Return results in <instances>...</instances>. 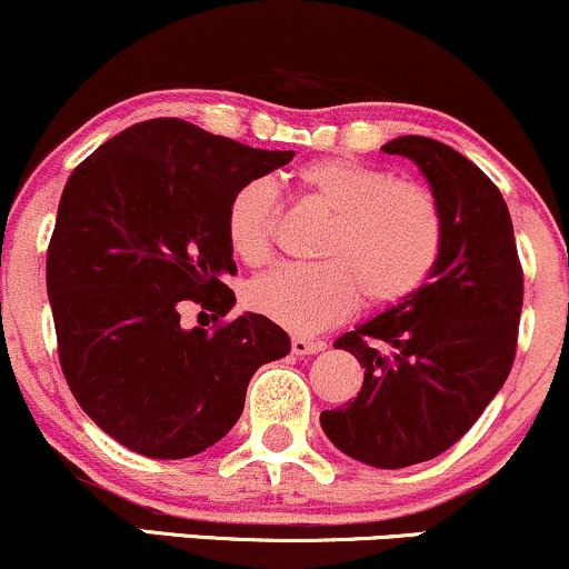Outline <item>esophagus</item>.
Listing matches in <instances>:
<instances>
[{
    "mask_svg": "<svg viewBox=\"0 0 569 569\" xmlns=\"http://www.w3.org/2000/svg\"><path fill=\"white\" fill-rule=\"evenodd\" d=\"M323 341H318V339H305V337H293L291 339V352L293 355H315V352H320L323 350Z\"/></svg>",
    "mask_w": 569,
    "mask_h": 569,
    "instance_id": "34e87169",
    "label": "esophagus"
}]
</instances>
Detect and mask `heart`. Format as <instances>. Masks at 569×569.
<instances>
[{
  "instance_id": "obj_1",
  "label": "heart",
  "mask_w": 569,
  "mask_h": 569,
  "mask_svg": "<svg viewBox=\"0 0 569 569\" xmlns=\"http://www.w3.org/2000/svg\"><path fill=\"white\" fill-rule=\"evenodd\" d=\"M307 203L326 211L318 264H280L249 286L251 310L315 333L350 318L360 297L397 305L429 283L445 249V222L423 184L350 159H320L297 172ZM280 222V193L267 177L232 190L224 232L246 264L270 259Z\"/></svg>"
}]
</instances>
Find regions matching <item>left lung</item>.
<instances>
[{
    "label": "left lung",
    "mask_w": 569,
    "mask_h": 569,
    "mask_svg": "<svg viewBox=\"0 0 569 569\" xmlns=\"http://www.w3.org/2000/svg\"><path fill=\"white\" fill-rule=\"evenodd\" d=\"M406 156L429 180L445 249L421 291L337 339L366 376L352 402L323 410L341 453L402 469L445 453L475 427L515 366L525 276L501 190L467 156L406 134Z\"/></svg>",
    "instance_id": "left-lung-1"
}]
</instances>
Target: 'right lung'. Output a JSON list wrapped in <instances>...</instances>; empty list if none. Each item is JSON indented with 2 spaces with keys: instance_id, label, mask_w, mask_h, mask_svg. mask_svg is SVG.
Instances as JSON below:
<instances>
[{
  "instance_id": "obj_1",
  "label": "right lung",
  "mask_w": 569,
  "mask_h": 569,
  "mask_svg": "<svg viewBox=\"0 0 569 569\" xmlns=\"http://www.w3.org/2000/svg\"><path fill=\"white\" fill-rule=\"evenodd\" d=\"M293 150H259L182 119L124 129L68 177L47 249L58 358L106 435L148 458H188L230 432L262 362L291 350L262 315L230 312L232 190ZM193 301L211 332L179 326Z\"/></svg>"
}]
</instances>
